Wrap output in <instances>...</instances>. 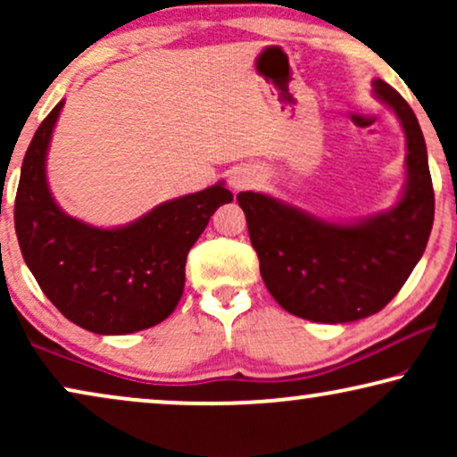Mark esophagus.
<instances>
[{
  "label": "esophagus",
  "mask_w": 457,
  "mask_h": 457,
  "mask_svg": "<svg viewBox=\"0 0 457 457\" xmlns=\"http://www.w3.org/2000/svg\"><path fill=\"white\" fill-rule=\"evenodd\" d=\"M255 177L253 170H249V168H237V170L230 174V187H233L235 191H243V189H249V187L255 185Z\"/></svg>",
  "instance_id": "1"
}]
</instances>
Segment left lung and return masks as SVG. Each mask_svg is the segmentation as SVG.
Wrapping results in <instances>:
<instances>
[{
  "label": "left lung",
  "mask_w": 457,
  "mask_h": 457,
  "mask_svg": "<svg viewBox=\"0 0 457 457\" xmlns=\"http://www.w3.org/2000/svg\"><path fill=\"white\" fill-rule=\"evenodd\" d=\"M372 89L395 112L408 149L405 185L391 210L328 222L266 193L237 195L266 289L280 308L312 322H353L383 310L422 258L433 228L435 193L418 118L385 80L374 79Z\"/></svg>",
  "instance_id": "left-lung-1"
}]
</instances>
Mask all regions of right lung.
Wrapping results in <instances>:
<instances>
[{
  "instance_id": "obj_1",
  "label": "right lung",
  "mask_w": 457,
  "mask_h": 457,
  "mask_svg": "<svg viewBox=\"0 0 457 457\" xmlns=\"http://www.w3.org/2000/svg\"><path fill=\"white\" fill-rule=\"evenodd\" d=\"M64 102L49 112L22 160L14 227L22 258L46 297L80 328L129 335L177 308L193 243L222 204L224 183L164 202L114 228L68 216L47 185V149Z\"/></svg>"
}]
</instances>
